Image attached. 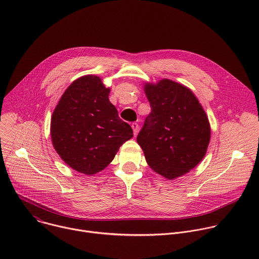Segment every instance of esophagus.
I'll return each mask as SVG.
<instances>
[{"label":"esophagus","instance_id":"1","mask_svg":"<svg viewBox=\"0 0 259 259\" xmlns=\"http://www.w3.org/2000/svg\"><path fill=\"white\" fill-rule=\"evenodd\" d=\"M132 129H133V132H134V135H136L138 133V130H139V125L137 123H132L131 125Z\"/></svg>","mask_w":259,"mask_h":259}]
</instances>
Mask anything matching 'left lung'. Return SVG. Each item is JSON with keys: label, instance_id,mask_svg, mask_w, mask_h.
I'll use <instances>...</instances> for the list:
<instances>
[{"label": "left lung", "instance_id": "8db88e82", "mask_svg": "<svg viewBox=\"0 0 259 259\" xmlns=\"http://www.w3.org/2000/svg\"><path fill=\"white\" fill-rule=\"evenodd\" d=\"M152 112L137 135L150 167L167 179L190 172L205 157L210 124L195 94L186 86L163 79L144 85Z\"/></svg>", "mask_w": 259, "mask_h": 259}]
</instances>
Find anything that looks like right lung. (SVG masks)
<instances>
[{"mask_svg":"<svg viewBox=\"0 0 259 259\" xmlns=\"http://www.w3.org/2000/svg\"><path fill=\"white\" fill-rule=\"evenodd\" d=\"M110 89L99 77L88 75L73 81L62 94L51 118L55 151L70 168L87 175L103 170L120 146L133 137L109 101Z\"/></svg>","mask_w":259,"mask_h":259,"instance_id":"right-lung-1","label":"right lung"}]
</instances>
